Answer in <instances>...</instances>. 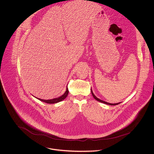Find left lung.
<instances>
[{"mask_svg":"<svg viewBox=\"0 0 154 154\" xmlns=\"http://www.w3.org/2000/svg\"><path fill=\"white\" fill-rule=\"evenodd\" d=\"M91 93H92V96H93V97L97 100V101H99V102H101V103H104V104H107V105H110V106H115V105H118V104H119V103H115V104H112V103H107V102H106V101H103V100H101L100 99H99V98H98L94 94V93H93V92H92V89H91Z\"/></svg>","mask_w":154,"mask_h":154,"instance_id":"1","label":"left lung"}]
</instances>
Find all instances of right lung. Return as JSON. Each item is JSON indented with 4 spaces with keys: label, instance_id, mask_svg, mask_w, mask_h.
Masks as SVG:
<instances>
[{
    "label": "right lung",
    "instance_id": "1",
    "mask_svg": "<svg viewBox=\"0 0 154 154\" xmlns=\"http://www.w3.org/2000/svg\"><path fill=\"white\" fill-rule=\"evenodd\" d=\"M68 92H69V91H68V87L66 88V91L63 94V95H62V96L58 97V98H54V99H51V100H42V99H40V98H38L39 100L42 101V102H44V103H48V104H54V103H59V102H60L62 101V100H63L64 99H65L66 98V97L68 96Z\"/></svg>",
    "mask_w": 154,
    "mask_h": 154
}]
</instances>
